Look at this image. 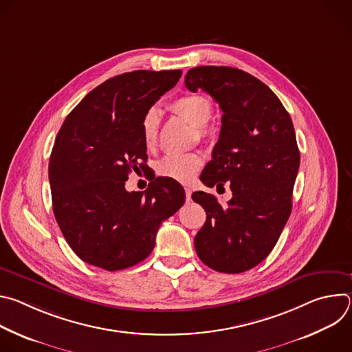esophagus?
<instances>
[{"instance_id":"1","label":"esophagus","mask_w":352,"mask_h":352,"mask_svg":"<svg viewBox=\"0 0 352 352\" xmlns=\"http://www.w3.org/2000/svg\"><path fill=\"white\" fill-rule=\"evenodd\" d=\"M185 196H186V200L189 202V200H190V196H192V189H190V188H188V186H185Z\"/></svg>"}]
</instances>
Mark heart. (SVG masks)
Masks as SVG:
<instances>
[{
	"mask_svg": "<svg viewBox=\"0 0 352 352\" xmlns=\"http://www.w3.org/2000/svg\"><path fill=\"white\" fill-rule=\"evenodd\" d=\"M171 109L192 125L197 126L204 138L210 135L208 124L213 117V104L204 94H186L177 98ZM160 117L156 109H150L142 120V138L147 148L155 147L159 135ZM202 166V157L196 153H168L157 163V173L178 182H189Z\"/></svg>",
	"mask_w": 352,
	"mask_h": 352,
	"instance_id": "b5f03b06",
	"label": "heart"
}]
</instances>
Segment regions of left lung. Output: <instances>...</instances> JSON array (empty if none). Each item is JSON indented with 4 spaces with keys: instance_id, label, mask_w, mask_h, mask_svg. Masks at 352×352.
<instances>
[{
    "instance_id": "obj_1",
    "label": "left lung",
    "mask_w": 352,
    "mask_h": 352,
    "mask_svg": "<svg viewBox=\"0 0 352 352\" xmlns=\"http://www.w3.org/2000/svg\"><path fill=\"white\" fill-rule=\"evenodd\" d=\"M190 91L202 89L219 103L221 131L200 181L230 185L227 206L206 192L192 199L208 217L195 236L199 259L220 273H242L259 265L277 243L291 214L299 150L289 114L258 78L231 67L188 71Z\"/></svg>"
}]
</instances>
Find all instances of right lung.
I'll return each mask as SVG.
<instances>
[{
    "label": "right lung",
    "mask_w": 352,
    "mask_h": 352,
    "mask_svg": "<svg viewBox=\"0 0 352 352\" xmlns=\"http://www.w3.org/2000/svg\"><path fill=\"white\" fill-rule=\"evenodd\" d=\"M182 71H133L94 87L65 118L50 157L53 210L74 252L109 272L144 261L160 224L185 202L184 188L159 177L128 192L147 159L142 120Z\"/></svg>",
    "instance_id": "1"
}]
</instances>
